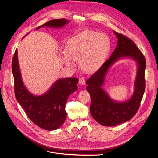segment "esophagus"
Segmentation results:
<instances>
[{
	"instance_id": "34e87169",
	"label": "esophagus",
	"mask_w": 158,
	"mask_h": 158,
	"mask_svg": "<svg viewBox=\"0 0 158 158\" xmlns=\"http://www.w3.org/2000/svg\"><path fill=\"white\" fill-rule=\"evenodd\" d=\"M79 83L81 85H85V79L82 77H81L79 80Z\"/></svg>"
}]
</instances>
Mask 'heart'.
<instances>
[{
    "instance_id": "obj_1",
    "label": "heart",
    "mask_w": 158,
    "mask_h": 158,
    "mask_svg": "<svg viewBox=\"0 0 158 158\" xmlns=\"http://www.w3.org/2000/svg\"><path fill=\"white\" fill-rule=\"evenodd\" d=\"M110 47V39L105 33L85 31L69 40L61 59L70 69L73 67L72 61L79 62L81 70L90 73L104 62Z\"/></svg>"
}]
</instances>
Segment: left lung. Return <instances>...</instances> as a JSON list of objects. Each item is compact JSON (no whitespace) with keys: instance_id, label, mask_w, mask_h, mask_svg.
I'll list each match as a JSON object with an SVG mask.
<instances>
[{"instance_id":"obj_1","label":"left lung","mask_w":158,"mask_h":158,"mask_svg":"<svg viewBox=\"0 0 158 158\" xmlns=\"http://www.w3.org/2000/svg\"><path fill=\"white\" fill-rule=\"evenodd\" d=\"M118 39L114 51L95 73L86 81V89L91 97L90 113L104 126H115L126 122L138 111L145 89V58L133 41L113 31ZM123 58H131L137 63L134 92L131 98L122 102L114 101L102 88L106 74L110 66Z\"/></svg>"}]
</instances>
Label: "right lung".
Wrapping results in <instances>:
<instances>
[{
    "label": "right lung",
    "mask_w": 158,
    "mask_h": 158,
    "mask_svg": "<svg viewBox=\"0 0 158 158\" xmlns=\"http://www.w3.org/2000/svg\"><path fill=\"white\" fill-rule=\"evenodd\" d=\"M68 23L69 20L65 19H54L36 29L44 27L61 28ZM12 72L16 98L29 119L38 127L45 130L53 131L60 128L66 118V102L69 95L77 90L79 79L76 77L61 78L56 81L44 94H32L25 86L22 81L17 49L13 57Z\"/></svg>",
    "instance_id": "right-lung-1"
}]
</instances>
